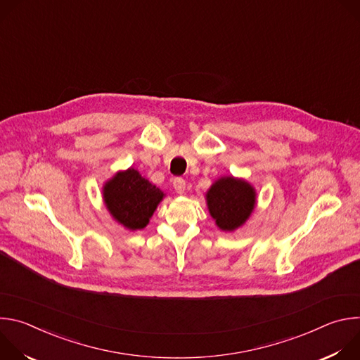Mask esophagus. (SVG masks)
Instances as JSON below:
<instances>
[{
  "instance_id": "esophagus-1",
  "label": "esophagus",
  "mask_w": 360,
  "mask_h": 360,
  "mask_svg": "<svg viewBox=\"0 0 360 360\" xmlns=\"http://www.w3.org/2000/svg\"><path fill=\"white\" fill-rule=\"evenodd\" d=\"M174 188H175V191H176L179 195L185 193V191H186V182H185V179H182V178H175V179H174Z\"/></svg>"
}]
</instances>
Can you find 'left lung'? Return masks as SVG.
Listing matches in <instances>:
<instances>
[{"label":"left lung","mask_w":360,"mask_h":360,"mask_svg":"<svg viewBox=\"0 0 360 360\" xmlns=\"http://www.w3.org/2000/svg\"><path fill=\"white\" fill-rule=\"evenodd\" d=\"M210 215L224 232L243 226L256 207V189L243 178L221 176L205 193Z\"/></svg>","instance_id":"8db88e82"}]
</instances>
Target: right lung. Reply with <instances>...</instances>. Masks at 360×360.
I'll use <instances>...</instances> for the list:
<instances>
[{
    "mask_svg": "<svg viewBox=\"0 0 360 360\" xmlns=\"http://www.w3.org/2000/svg\"><path fill=\"white\" fill-rule=\"evenodd\" d=\"M165 193L135 168L118 171L102 185V199L115 222L135 232L143 229Z\"/></svg>",
    "mask_w": 360,
    "mask_h": 360,
    "instance_id": "obj_1",
    "label": "right lung"
}]
</instances>
